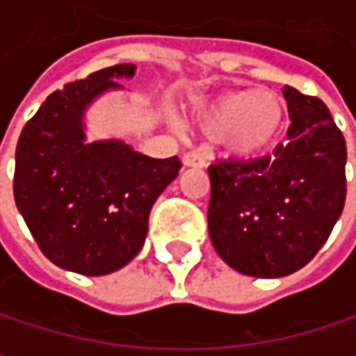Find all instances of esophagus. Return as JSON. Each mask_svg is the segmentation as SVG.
<instances>
[{"label":"esophagus","instance_id":"esophagus-1","mask_svg":"<svg viewBox=\"0 0 356 356\" xmlns=\"http://www.w3.org/2000/svg\"><path fill=\"white\" fill-rule=\"evenodd\" d=\"M183 167H189V169H202L206 165V161L197 154V152H187L183 154Z\"/></svg>","mask_w":356,"mask_h":356}]
</instances>
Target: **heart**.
Masks as SVG:
<instances>
[{"label":"heart","instance_id":"obj_1","mask_svg":"<svg viewBox=\"0 0 356 356\" xmlns=\"http://www.w3.org/2000/svg\"><path fill=\"white\" fill-rule=\"evenodd\" d=\"M286 108L272 90H225L193 108V123L212 136L225 154L253 159L268 152L280 138Z\"/></svg>","mask_w":356,"mask_h":356}]
</instances>
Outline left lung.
<instances>
[{
  "label": "left lung",
  "mask_w": 356,
  "mask_h": 356,
  "mask_svg": "<svg viewBox=\"0 0 356 356\" xmlns=\"http://www.w3.org/2000/svg\"><path fill=\"white\" fill-rule=\"evenodd\" d=\"M291 127L274 156L220 161L208 169V231L233 270L280 278L327 241L346 197V144L327 107L284 86Z\"/></svg>",
  "instance_id": "left-lung-1"
}]
</instances>
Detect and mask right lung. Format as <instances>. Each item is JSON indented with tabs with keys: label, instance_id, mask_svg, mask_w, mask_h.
<instances>
[{
	"label": "right lung",
	"instance_id": "add662e5",
	"mask_svg": "<svg viewBox=\"0 0 356 356\" xmlns=\"http://www.w3.org/2000/svg\"><path fill=\"white\" fill-rule=\"evenodd\" d=\"M119 63L65 84L24 125L16 146L14 197L40 251L55 266L105 276L144 248L148 216L177 179V156L152 159L123 140H88L86 113L136 76Z\"/></svg>",
	"mask_w": 356,
	"mask_h": 356
}]
</instances>
